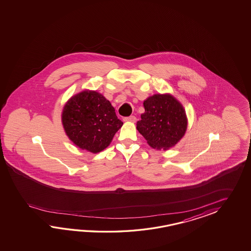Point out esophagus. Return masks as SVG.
I'll return each mask as SVG.
<instances>
[{
    "mask_svg": "<svg viewBox=\"0 0 251 251\" xmlns=\"http://www.w3.org/2000/svg\"><path fill=\"white\" fill-rule=\"evenodd\" d=\"M124 121L126 122H136V118L134 116H130V117H126V118H124Z\"/></svg>",
    "mask_w": 251,
    "mask_h": 251,
    "instance_id": "1",
    "label": "esophagus"
}]
</instances>
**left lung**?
<instances>
[{"label":"left lung","mask_w":251,"mask_h":251,"mask_svg":"<svg viewBox=\"0 0 251 251\" xmlns=\"http://www.w3.org/2000/svg\"><path fill=\"white\" fill-rule=\"evenodd\" d=\"M145 112L137 122V130L153 148L169 149L187 130L186 112L181 104L169 94H156L144 102Z\"/></svg>","instance_id":"obj_1"}]
</instances>
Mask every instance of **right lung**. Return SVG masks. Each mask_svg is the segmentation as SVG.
<instances>
[{
  "instance_id": "1",
  "label": "right lung",
  "mask_w": 251,
  "mask_h": 251,
  "mask_svg": "<svg viewBox=\"0 0 251 251\" xmlns=\"http://www.w3.org/2000/svg\"><path fill=\"white\" fill-rule=\"evenodd\" d=\"M62 121L71 141L93 153L107 148L123 125L105 97L88 91H81L67 102Z\"/></svg>"
}]
</instances>
